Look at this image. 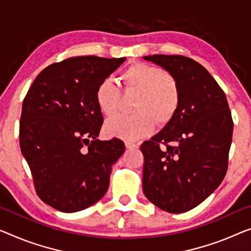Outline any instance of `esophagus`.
Returning a JSON list of instances; mask_svg holds the SVG:
<instances>
[{"instance_id": "obj_1", "label": "esophagus", "mask_w": 251, "mask_h": 251, "mask_svg": "<svg viewBox=\"0 0 251 251\" xmlns=\"http://www.w3.org/2000/svg\"><path fill=\"white\" fill-rule=\"evenodd\" d=\"M125 147H126L127 149H137V144L133 143V142L126 141V142H125Z\"/></svg>"}]
</instances>
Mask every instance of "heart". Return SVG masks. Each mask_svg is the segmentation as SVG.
I'll return each mask as SVG.
<instances>
[{"label":"heart","instance_id":"1","mask_svg":"<svg viewBox=\"0 0 251 251\" xmlns=\"http://www.w3.org/2000/svg\"><path fill=\"white\" fill-rule=\"evenodd\" d=\"M122 81L126 89L140 92L134 104L136 114H118L107 119L103 126L107 136L135 141L151 133L155 122L163 126L174 118L180 93L171 74L145 63H133L122 73ZM95 99L98 109L109 116L117 110L121 89L114 80L104 78L96 89Z\"/></svg>","mask_w":251,"mask_h":251}]
</instances>
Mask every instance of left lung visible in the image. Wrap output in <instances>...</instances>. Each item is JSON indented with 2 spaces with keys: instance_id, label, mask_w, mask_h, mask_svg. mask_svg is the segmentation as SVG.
Listing matches in <instances>:
<instances>
[{
  "instance_id": "left-lung-1",
  "label": "left lung",
  "mask_w": 251,
  "mask_h": 251,
  "mask_svg": "<svg viewBox=\"0 0 251 251\" xmlns=\"http://www.w3.org/2000/svg\"><path fill=\"white\" fill-rule=\"evenodd\" d=\"M143 58L168 71L180 93L174 118L141 145L143 192L162 211L184 213L206 200L226 174L233 132L229 103L214 77L194 59Z\"/></svg>"
}]
</instances>
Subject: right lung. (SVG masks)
Instances as JSON below:
<instances>
[{
  "instance_id": "add662e5",
  "label": "right lung",
  "mask_w": 251,
  "mask_h": 251,
  "mask_svg": "<svg viewBox=\"0 0 251 251\" xmlns=\"http://www.w3.org/2000/svg\"><path fill=\"white\" fill-rule=\"evenodd\" d=\"M125 57L76 56L39 73L22 103L20 149L37 195L64 213L91 206L109 187L124 142L98 140L103 123L96 103L98 84Z\"/></svg>"
}]
</instances>
